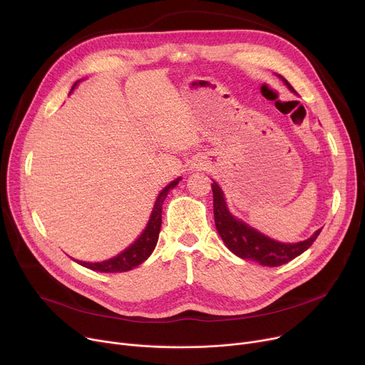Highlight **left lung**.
<instances>
[{"label":"left lung","mask_w":365,"mask_h":365,"mask_svg":"<svg viewBox=\"0 0 365 365\" xmlns=\"http://www.w3.org/2000/svg\"><path fill=\"white\" fill-rule=\"evenodd\" d=\"M283 82L289 90L294 91L292 85L283 78ZM213 191V215H215V225L224 240L225 246L239 258L259 262L264 267H278L294 259L296 256L304 253L318 237L321 230H318L312 237L299 243H280L267 235L261 234L246 225L245 222L235 220L227 209L222 191L217 182L212 184Z\"/></svg>","instance_id":"left-lung-1"}]
</instances>
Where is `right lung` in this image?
<instances>
[{
  "mask_svg": "<svg viewBox=\"0 0 365 365\" xmlns=\"http://www.w3.org/2000/svg\"><path fill=\"white\" fill-rule=\"evenodd\" d=\"M76 85V83H75ZM75 85L72 87V90L75 88ZM181 178H177L175 181L170 182L169 185H166L155 203L152 217L148 220V224L145 227V230L143 231V234L140 237L134 242V245H131L126 250H123L122 253H119L115 258L104 261V262H78L85 268H90L93 271H100V272H123V271H130L135 267H138L140 264H143L152 252L156 247L158 239H159V231H160V225H162V205L163 200L166 199L168 192L173 190L178 181Z\"/></svg>",
  "mask_w": 365,
  "mask_h": 365,
  "instance_id": "obj_1",
  "label": "right lung"
}]
</instances>
